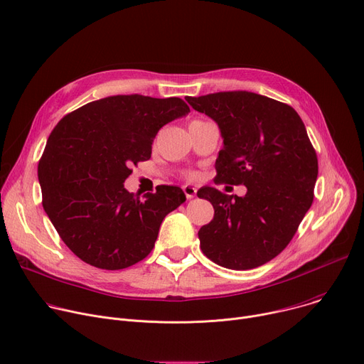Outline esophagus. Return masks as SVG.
Instances as JSON below:
<instances>
[{"label": "esophagus", "mask_w": 364, "mask_h": 364, "mask_svg": "<svg viewBox=\"0 0 364 364\" xmlns=\"http://www.w3.org/2000/svg\"><path fill=\"white\" fill-rule=\"evenodd\" d=\"M183 192H184V195H186L187 199H192V198L196 196L198 190H196V187L192 186V184H186V186H183Z\"/></svg>", "instance_id": "esophagus-1"}]
</instances>
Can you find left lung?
<instances>
[{"label": "left lung", "instance_id": "1", "mask_svg": "<svg viewBox=\"0 0 364 364\" xmlns=\"http://www.w3.org/2000/svg\"><path fill=\"white\" fill-rule=\"evenodd\" d=\"M186 100L220 128L215 180L247 188L242 198L214 187L198 193L214 206L213 221L198 233L202 251L225 269H255L288 246L310 209L316 150L299 114L265 95L221 91Z\"/></svg>", "mask_w": 364, "mask_h": 364}]
</instances>
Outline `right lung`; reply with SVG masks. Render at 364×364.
<instances>
[{
	"mask_svg": "<svg viewBox=\"0 0 364 364\" xmlns=\"http://www.w3.org/2000/svg\"><path fill=\"white\" fill-rule=\"evenodd\" d=\"M188 112L178 97L110 95L55 125L38 180L44 211L76 257L97 269L122 270L150 254L164 218L186 195L177 186H158L139 199L124 183L132 164L150 159L158 131Z\"/></svg>",
	"mask_w": 364,
	"mask_h": 364,
	"instance_id": "right-lung-1",
	"label": "right lung"
}]
</instances>
